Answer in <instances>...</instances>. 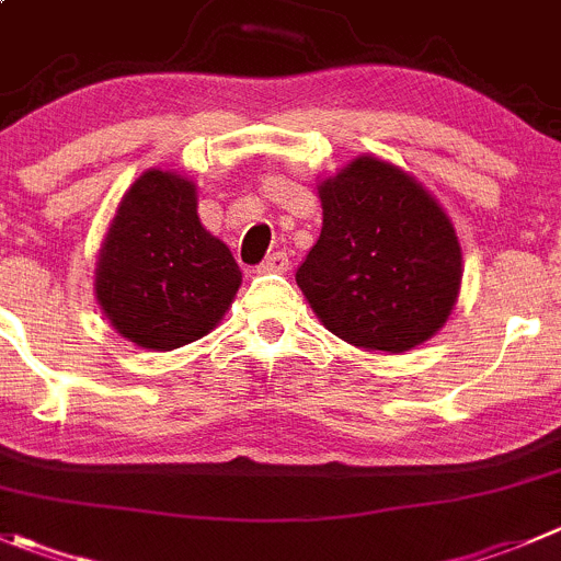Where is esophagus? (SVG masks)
Here are the masks:
<instances>
[{
    "mask_svg": "<svg viewBox=\"0 0 561 561\" xmlns=\"http://www.w3.org/2000/svg\"><path fill=\"white\" fill-rule=\"evenodd\" d=\"M290 268V260H287L285 252H274L260 263V274H285Z\"/></svg>",
    "mask_w": 561,
    "mask_h": 561,
    "instance_id": "34e87169",
    "label": "esophagus"
}]
</instances>
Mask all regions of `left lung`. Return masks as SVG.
Segmentation results:
<instances>
[{
  "label": "left lung",
  "instance_id": "8db88e82",
  "mask_svg": "<svg viewBox=\"0 0 561 561\" xmlns=\"http://www.w3.org/2000/svg\"><path fill=\"white\" fill-rule=\"evenodd\" d=\"M323 230L296 282L320 323L369 353H405L444 329L463 252L447 210L405 170L356 156L318 183Z\"/></svg>",
  "mask_w": 561,
  "mask_h": 561
}]
</instances>
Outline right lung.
Segmentation results:
<instances>
[{
	"mask_svg": "<svg viewBox=\"0 0 561 561\" xmlns=\"http://www.w3.org/2000/svg\"><path fill=\"white\" fill-rule=\"evenodd\" d=\"M241 287L225 241L197 216V183L148 170L119 197L95 263L112 329L148 351H175L221 323Z\"/></svg>",
	"mask_w": 561,
	"mask_h": 561,
	"instance_id": "1",
	"label": "right lung"
}]
</instances>
